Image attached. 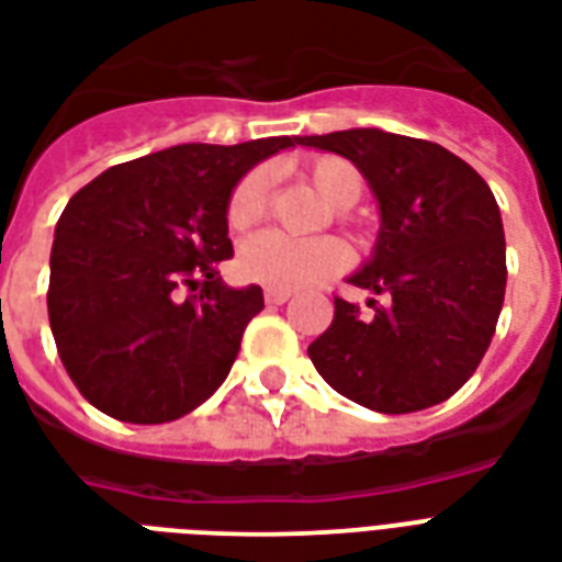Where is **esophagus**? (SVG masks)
<instances>
[{
    "label": "esophagus",
    "instance_id": "obj_1",
    "mask_svg": "<svg viewBox=\"0 0 562 562\" xmlns=\"http://www.w3.org/2000/svg\"><path fill=\"white\" fill-rule=\"evenodd\" d=\"M290 295H293L290 290H276V286H267V290H263V299H267V304H284Z\"/></svg>",
    "mask_w": 562,
    "mask_h": 562
}]
</instances>
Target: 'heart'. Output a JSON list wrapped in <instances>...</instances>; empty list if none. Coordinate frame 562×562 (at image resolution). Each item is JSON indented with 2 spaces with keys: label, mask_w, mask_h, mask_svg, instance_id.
Returning a JSON list of instances; mask_svg holds the SVG:
<instances>
[{
  "label": "heart",
  "mask_w": 562,
  "mask_h": 562,
  "mask_svg": "<svg viewBox=\"0 0 562 562\" xmlns=\"http://www.w3.org/2000/svg\"><path fill=\"white\" fill-rule=\"evenodd\" d=\"M304 176L316 187V193L334 207L349 211L363 193V178L349 160L313 158L304 167ZM269 184L263 172H249L234 190L228 202V225L243 232L267 213ZM349 263V249L337 237H316V240H293L281 232H260L243 243L237 267L249 281L276 290H295L313 284L325 276L340 272Z\"/></svg>",
  "instance_id": "obj_1"
}]
</instances>
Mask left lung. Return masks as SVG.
Segmentation results:
<instances>
[{
	"label": "left lung",
	"mask_w": 562,
	"mask_h": 562,
	"mask_svg": "<svg viewBox=\"0 0 562 562\" xmlns=\"http://www.w3.org/2000/svg\"><path fill=\"white\" fill-rule=\"evenodd\" d=\"M367 178L378 202L375 249L349 284L384 304L334 299V322L307 346L334 390L378 413H413L454 395L475 372L504 304L502 211L467 160L381 128L302 137Z\"/></svg>",
	"instance_id": "1"
}]
</instances>
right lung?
<instances>
[{"label": "right lung", "instance_id": "obj_1", "mask_svg": "<svg viewBox=\"0 0 562 562\" xmlns=\"http://www.w3.org/2000/svg\"><path fill=\"white\" fill-rule=\"evenodd\" d=\"M293 146L302 137L181 143L104 169L69 199L46 304L60 360L93 407L160 425L220 390L263 311L258 284L228 286L216 272L234 258L228 202L251 167Z\"/></svg>", "mask_w": 562, "mask_h": 562}]
</instances>
